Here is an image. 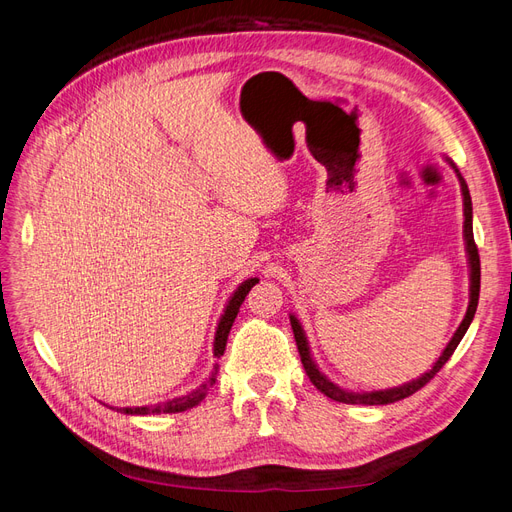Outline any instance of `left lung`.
I'll return each mask as SVG.
<instances>
[{
  "label": "left lung",
  "instance_id": "1",
  "mask_svg": "<svg viewBox=\"0 0 512 512\" xmlns=\"http://www.w3.org/2000/svg\"><path fill=\"white\" fill-rule=\"evenodd\" d=\"M457 170V168H455ZM457 177H459V183H461V192H463V215H466V222H463V232H466V245H468V256H470V275H472V286H470V305H468V312H466V318H463V322L459 324L457 333L453 335L451 342H448L446 350L442 352V356L438 359V363L433 365L425 376H421L414 382H408L404 386H397V389H389V391H374V393H348L344 389H339V386H335L333 382H329L327 378H324L318 367L314 365L312 356H309V348H307V339H305V333L301 329L299 320L290 316V324H292V333H294V339H297V348H299V354H301V363L307 371L309 380H312V384L316 386V389L320 393H324L327 397L335 399V401H342V404H363V406H384V404H393V401H399V399H406L410 395H414L416 391H421L423 386L438 374V371L446 365V361L451 359L455 348L459 346V342L463 339V335H466L470 322L476 314V305H478V292H480V258H478V247L474 243V232H472V198H470V190L466 181H463V177L459 175L457 170Z\"/></svg>",
  "mask_w": 512,
  "mask_h": 512
}]
</instances>
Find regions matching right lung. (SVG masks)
Masks as SVG:
<instances>
[{"label":"right lung","instance_id":"1","mask_svg":"<svg viewBox=\"0 0 512 512\" xmlns=\"http://www.w3.org/2000/svg\"><path fill=\"white\" fill-rule=\"evenodd\" d=\"M254 284H258V280L256 277H252V280H247V282H243L239 288H237V292L232 294V299L228 301V305H226V312H224V316L220 318V324H218V331H215V344H213V352H215V356H220L224 354V350H226V339H228V333H230V327H232V322H235V318H237V312H239V307H241V303L245 301V297H247V292L252 290V286ZM218 369H220V365H215L213 367V374H211V378L200 386V389H196L194 393H190V395H185V397H179V399H173V401H168V404H164V406H145V408H117L119 412H126V414H158V412H168V414H173V412H185L188 408H194V406H198L200 401L205 399V395H207V391H209V386L211 384H215V376H218Z\"/></svg>","mask_w":512,"mask_h":512}]
</instances>
